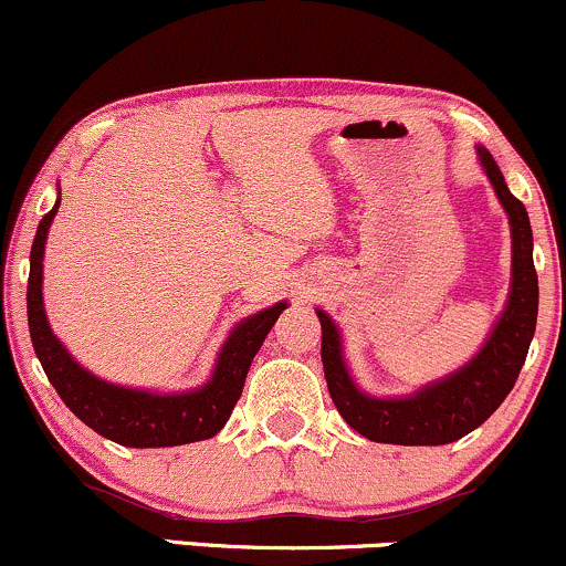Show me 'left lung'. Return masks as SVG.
<instances>
[{"mask_svg":"<svg viewBox=\"0 0 566 566\" xmlns=\"http://www.w3.org/2000/svg\"><path fill=\"white\" fill-rule=\"evenodd\" d=\"M484 175L511 228V285L506 307L482 349L453 374L423 384L413 395L376 397L357 387L338 325L328 312L315 310L323 325V370L331 400L357 434L387 444H448L482 427L514 389L537 323V272L533 262V228L527 209L511 196L506 179L488 148L476 145Z\"/></svg>","mask_w":566,"mask_h":566,"instance_id":"1","label":"left lung"}]
</instances>
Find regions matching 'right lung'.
<instances>
[{
	"mask_svg": "<svg viewBox=\"0 0 566 566\" xmlns=\"http://www.w3.org/2000/svg\"><path fill=\"white\" fill-rule=\"evenodd\" d=\"M57 206L60 198L39 222L36 238H33L25 307H29L33 352L60 400L99 437L124 448H175V444L211 440L228 423L243 391L251 360L289 302L272 304L238 323L219 349L209 381L198 389L150 391L105 381L76 363V357L52 334L50 321H46L42 296L44 245Z\"/></svg>",
	"mask_w": 566,
	"mask_h": 566,
	"instance_id": "obj_1",
	"label": "right lung"
}]
</instances>
